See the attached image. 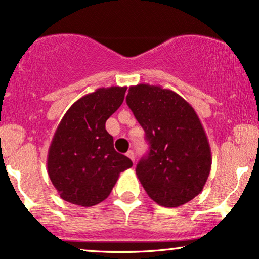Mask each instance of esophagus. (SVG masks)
<instances>
[{"instance_id": "34e87169", "label": "esophagus", "mask_w": 259, "mask_h": 259, "mask_svg": "<svg viewBox=\"0 0 259 259\" xmlns=\"http://www.w3.org/2000/svg\"><path fill=\"white\" fill-rule=\"evenodd\" d=\"M126 156L130 158V160H132L133 162H135V154H134V151L133 150H129L126 153Z\"/></svg>"}]
</instances>
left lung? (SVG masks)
<instances>
[{
	"mask_svg": "<svg viewBox=\"0 0 259 259\" xmlns=\"http://www.w3.org/2000/svg\"><path fill=\"white\" fill-rule=\"evenodd\" d=\"M126 104L139 120L149 153L136 165L144 191L163 207H179L202 191L212 154L198 115L187 101L162 86H130Z\"/></svg>",
	"mask_w": 259,
	"mask_h": 259,
	"instance_id": "obj_1",
	"label": "left lung"
}]
</instances>
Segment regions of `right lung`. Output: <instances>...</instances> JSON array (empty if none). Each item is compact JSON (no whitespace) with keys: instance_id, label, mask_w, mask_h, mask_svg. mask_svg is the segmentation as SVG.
I'll use <instances>...</instances> for the list:
<instances>
[{"instance_id":"add662e5","label":"right lung","mask_w":259,"mask_h":259,"mask_svg":"<svg viewBox=\"0 0 259 259\" xmlns=\"http://www.w3.org/2000/svg\"><path fill=\"white\" fill-rule=\"evenodd\" d=\"M126 86L97 89L73 103L55 130L47 170L58 194L71 204L91 207L105 200L119 174L133 167L113 148L105 122L122 105Z\"/></svg>"}]
</instances>
